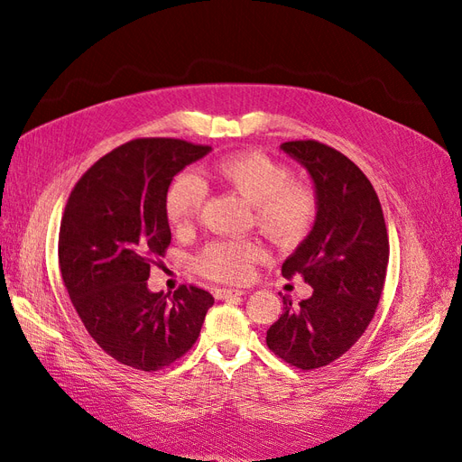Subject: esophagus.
<instances>
[{"label":"esophagus","instance_id":"1","mask_svg":"<svg viewBox=\"0 0 462 462\" xmlns=\"http://www.w3.org/2000/svg\"><path fill=\"white\" fill-rule=\"evenodd\" d=\"M244 291L240 289H215V297L218 300H230V299H240Z\"/></svg>","mask_w":462,"mask_h":462}]
</instances>
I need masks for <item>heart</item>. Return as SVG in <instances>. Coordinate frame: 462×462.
<instances>
[{
	"instance_id": "obj_1",
	"label": "heart",
	"mask_w": 462,
	"mask_h": 462,
	"mask_svg": "<svg viewBox=\"0 0 462 462\" xmlns=\"http://www.w3.org/2000/svg\"><path fill=\"white\" fill-rule=\"evenodd\" d=\"M212 175L252 205L257 228L275 244L297 245L312 232L320 200L309 181L294 180L289 165L262 152H238L222 158ZM205 197V183L195 173H177L163 195V212L170 226L177 232L191 228ZM263 257V245L255 240H217L199 252L193 265L207 279L244 282Z\"/></svg>"
}]
</instances>
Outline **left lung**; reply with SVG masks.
Segmentation results:
<instances>
[{
	"instance_id": "1",
	"label": "left lung",
	"mask_w": 462,
	"mask_h": 462,
	"mask_svg": "<svg viewBox=\"0 0 462 462\" xmlns=\"http://www.w3.org/2000/svg\"><path fill=\"white\" fill-rule=\"evenodd\" d=\"M282 152L310 173L320 200L312 232L281 267L302 275L312 297L267 329V347L285 363L312 371L339 359L365 334L376 312L388 267V234L381 200L347 156L318 140H292Z\"/></svg>"
}]
</instances>
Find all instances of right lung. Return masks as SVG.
I'll list each match as a JSON object with an SVG mask.
<instances>
[{"mask_svg":"<svg viewBox=\"0 0 462 462\" xmlns=\"http://www.w3.org/2000/svg\"><path fill=\"white\" fill-rule=\"evenodd\" d=\"M210 146L180 138H136L105 153L69 193L58 262L78 316L118 363L160 371L193 347L212 294L181 285L150 292V267L171 242L163 195Z\"/></svg>","mask_w":462,"mask_h":462,"instance_id":"1","label":"right lung"}]
</instances>
